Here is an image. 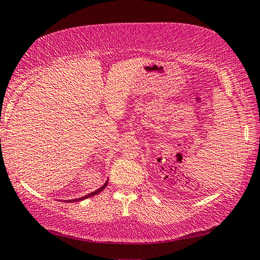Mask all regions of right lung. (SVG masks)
Returning a JSON list of instances; mask_svg holds the SVG:
<instances>
[{
    "label": "right lung",
    "instance_id": "right-lung-1",
    "mask_svg": "<svg viewBox=\"0 0 260 260\" xmlns=\"http://www.w3.org/2000/svg\"><path fill=\"white\" fill-rule=\"evenodd\" d=\"M107 184H108V182H106V184L103 186H101L100 188H99V190H96V191H94V192H92V193H89V194H87V196H85V197H82V198H79V199H75V200H68V202H74V201H79V200H84V199H87V198H89V197H93V196H95V194H98V193H100L103 188H106V186H107Z\"/></svg>",
    "mask_w": 260,
    "mask_h": 260
}]
</instances>
